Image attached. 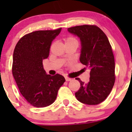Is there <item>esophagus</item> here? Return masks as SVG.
I'll list each match as a JSON object with an SVG mask.
<instances>
[{
  "mask_svg": "<svg viewBox=\"0 0 132 132\" xmlns=\"http://www.w3.org/2000/svg\"><path fill=\"white\" fill-rule=\"evenodd\" d=\"M65 79H66V81H67V82L71 80V78H69V77H65Z\"/></svg>",
  "mask_w": 132,
  "mask_h": 132,
  "instance_id": "esophagus-1",
  "label": "esophagus"
}]
</instances>
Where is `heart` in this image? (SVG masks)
Here are the masks:
<instances>
[{
	"label": "heart",
	"mask_w": 132,
	"mask_h": 132,
	"mask_svg": "<svg viewBox=\"0 0 132 132\" xmlns=\"http://www.w3.org/2000/svg\"><path fill=\"white\" fill-rule=\"evenodd\" d=\"M65 43H71V42H77V39L71 36H68L66 37L64 39Z\"/></svg>",
	"instance_id": "heart-1"
}]
</instances>
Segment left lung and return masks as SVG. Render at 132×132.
Here are the masks:
<instances>
[{
    "instance_id": "8db88e82",
    "label": "left lung",
    "mask_w": 132,
    "mask_h": 132,
    "mask_svg": "<svg viewBox=\"0 0 132 132\" xmlns=\"http://www.w3.org/2000/svg\"><path fill=\"white\" fill-rule=\"evenodd\" d=\"M68 30L80 39V61L91 70L87 84L79 78H75L80 84L75 93L76 98L85 104H99L109 95L116 80L114 57L110 42L96 25H78L68 28Z\"/></svg>"
}]
</instances>
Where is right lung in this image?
Here are the masks:
<instances>
[{"label": "right lung", "mask_w": 132, "mask_h": 132, "mask_svg": "<svg viewBox=\"0 0 132 132\" xmlns=\"http://www.w3.org/2000/svg\"><path fill=\"white\" fill-rule=\"evenodd\" d=\"M61 29L32 32L21 38L14 48L12 73L21 94L34 107L54 103L65 82L59 74L46 75L43 66V60L49 56L52 42Z\"/></svg>", "instance_id": "right-lung-1"}]
</instances>
